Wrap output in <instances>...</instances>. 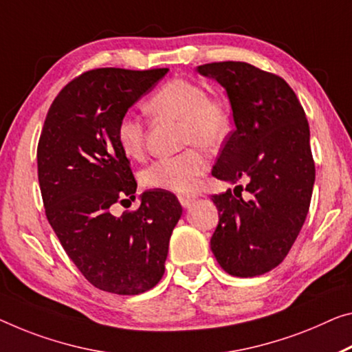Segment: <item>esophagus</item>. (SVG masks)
Masks as SVG:
<instances>
[{
    "instance_id": "esophagus-1",
    "label": "esophagus",
    "mask_w": 352,
    "mask_h": 352,
    "mask_svg": "<svg viewBox=\"0 0 352 352\" xmlns=\"http://www.w3.org/2000/svg\"><path fill=\"white\" fill-rule=\"evenodd\" d=\"M177 198H179V203L184 208H188L195 201V198L197 197H195V195H188V193H181V195H177Z\"/></svg>"
}]
</instances>
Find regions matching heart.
<instances>
[{"instance_id": "obj_1", "label": "heart", "mask_w": 352, "mask_h": 352, "mask_svg": "<svg viewBox=\"0 0 352 352\" xmlns=\"http://www.w3.org/2000/svg\"><path fill=\"white\" fill-rule=\"evenodd\" d=\"M144 108L155 118L181 121V144L192 148L173 157L154 160L140 173V182L146 188L159 190H193L209 165L199 148L219 149L232 131L230 105L220 97H210L201 83L173 78L154 91ZM115 135L118 146L127 159L143 157L146 132L140 118L131 113L122 115L116 124Z\"/></svg>"}]
</instances>
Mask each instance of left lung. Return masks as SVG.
<instances>
[{
    "label": "left lung",
    "mask_w": 352,
    "mask_h": 352,
    "mask_svg": "<svg viewBox=\"0 0 352 352\" xmlns=\"http://www.w3.org/2000/svg\"><path fill=\"white\" fill-rule=\"evenodd\" d=\"M198 72L223 86L236 124L212 175L247 182L236 186V197L231 190L212 195L219 225L210 248L225 272L256 277L283 261L308 214L315 184L310 127L278 75L241 61L203 64Z\"/></svg>",
    "instance_id": "obj_1"
}]
</instances>
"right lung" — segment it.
Listing matches in <instances>:
<instances>
[{
    "instance_id": "obj_1",
    "label": "right lung",
    "mask_w": 352,
    "mask_h": 352,
    "mask_svg": "<svg viewBox=\"0 0 352 352\" xmlns=\"http://www.w3.org/2000/svg\"><path fill=\"white\" fill-rule=\"evenodd\" d=\"M166 72H83L55 97L37 144L48 223L85 278L113 294H140L160 282L182 214L177 198L166 190L144 192L140 208L121 217L110 210L137 192L131 162L116 142V124Z\"/></svg>"
}]
</instances>
